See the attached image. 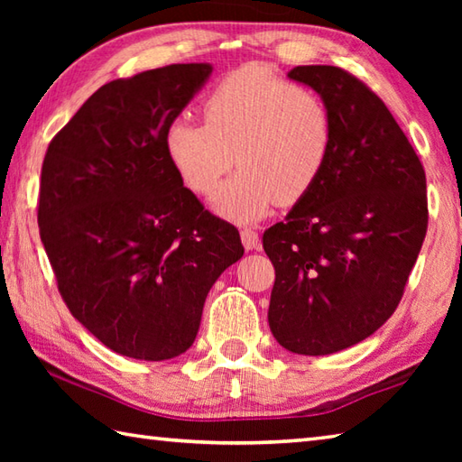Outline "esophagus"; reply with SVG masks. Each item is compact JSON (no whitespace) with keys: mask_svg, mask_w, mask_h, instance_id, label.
<instances>
[{"mask_svg":"<svg viewBox=\"0 0 462 462\" xmlns=\"http://www.w3.org/2000/svg\"><path fill=\"white\" fill-rule=\"evenodd\" d=\"M240 236H242L244 248H246V250H258V248H260V236H258L256 230L244 228V230L240 232Z\"/></svg>","mask_w":462,"mask_h":462,"instance_id":"1","label":"esophagus"}]
</instances>
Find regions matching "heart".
<instances>
[{
    "instance_id": "b5f03b06",
    "label": "heart",
    "mask_w": 462,
    "mask_h": 462,
    "mask_svg": "<svg viewBox=\"0 0 462 462\" xmlns=\"http://www.w3.org/2000/svg\"><path fill=\"white\" fill-rule=\"evenodd\" d=\"M204 123H171L166 156L190 190L210 196L234 154L240 172L212 204L238 224L263 218L273 202H300L321 179L331 154L328 105L262 65L226 75L204 101Z\"/></svg>"
}]
</instances>
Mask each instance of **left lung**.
I'll list each match as a JSON object with an SVG mask.
<instances>
[{"label":"left lung","mask_w":462,"mask_h":462,"mask_svg":"<svg viewBox=\"0 0 462 462\" xmlns=\"http://www.w3.org/2000/svg\"><path fill=\"white\" fill-rule=\"evenodd\" d=\"M328 105L333 143L316 186L263 232L276 268L268 323L283 349L329 356L399 306L427 234V179L379 97L331 65L288 73Z\"/></svg>","instance_id":"left-lung-1"}]
</instances>
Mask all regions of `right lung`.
Wrapping results in <instances>:
<instances>
[{
    "mask_svg": "<svg viewBox=\"0 0 462 462\" xmlns=\"http://www.w3.org/2000/svg\"><path fill=\"white\" fill-rule=\"evenodd\" d=\"M210 75V63H179L106 83L45 154L37 222L59 291L125 357L189 349L214 282L244 256L238 230L204 210L164 149Z\"/></svg>",
    "mask_w": 462,
    "mask_h": 462,
    "instance_id": "1",
    "label": "right lung"
}]
</instances>
